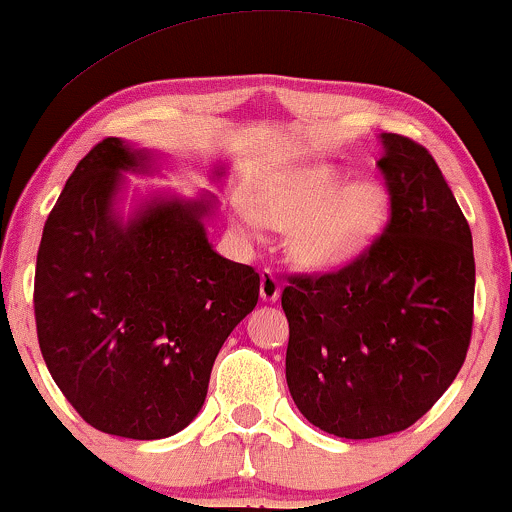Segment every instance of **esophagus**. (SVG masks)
<instances>
[{
    "mask_svg": "<svg viewBox=\"0 0 512 512\" xmlns=\"http://www.w3.org/2000/svg\"><path fill=\"white\" fill-rule=\"evenodd\" d=\"M282 285L278 273L273 268H263L261 273V299L263 302H275L280 297Z\"/></svg>",
    "mask_w": 512,
    "mask_h": 512,
    "instance_id": "obj_1",
    "label": "esophagus"
}]
</instances>
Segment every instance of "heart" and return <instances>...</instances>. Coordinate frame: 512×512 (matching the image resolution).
<instances>
[{"label":"heart","instance_id":"heart-1","mask_svg":"<svg viewBox=\"0 0 512 512\" xmlns=\"http://www.w3.org/2000/svg\"><path fill=\"white\" fill-rule=\"evenodd\" d=\"M347 170L335 165L299 167L261 194V213L273 225H292L290 244L311 268H335L359 256L388 215V191L376 179L347 184ZM239 227L256 232L261 215L242 206Z\"/></svg>","mask_w":512,"mask_h":512}]
</instances>
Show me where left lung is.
<instances>
[{
  "label": "left lung",
  "instance_id": "left-lung-1",
  "mask_svg": "<svg viewBox=\"0 0 512 512\" xmlns=\"http://www.w3.org/2000/svg\"><path fill=\"white\" fill-rule=\"evenodd\" d=\"M390 220L374 244L323 275H292L285 374L294 405L326 434L405 431L458 376L472 338V232L436 160L381 134Z\"/></svg>",
  "mask_w": 512,
  "mask_h": 512
}]
</instances>
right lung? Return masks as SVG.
Returning a JSON list of instances; mask_svg holds the SVG:
<instances>
[{
  "mask_svg": "<svg viewBox=\"0 0 512 512\" xmlns=\"http://www.w3.org/2000/svg\"><path fill=\"white\" fill-rule=\"evenodd\" d=\"M124 172H158V155L105 138L66 179L40 239L35 326L54 383L90 426L155 441L201 412L261 278L208 242L213 194L150 191L124 218Z\"/></svg>",
  "mask_w": 512,
  "mask_h": 512,
  "instance_id": "1",
  "label": "right lung"
}]
</instances>
